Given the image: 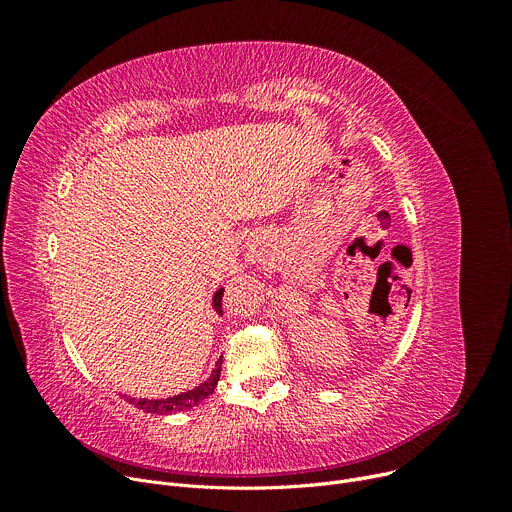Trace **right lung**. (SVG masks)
Returning a JSON list of instances; mask_svg holds the SVG:
<instances>
[{
	"label": "right lung",
	"mask_w": 512,
	"mask_h": 512,
	"mask_svg": "<svg viewBox=\"0 0 512 512\" xmlns=\"http://www.w3.org/2000/svg\"><path fill=\"white\" fill-rule=\"evenodd\" d=\"M222 294H224V290L220 288L218 292H215V297H213V307H215V311H218V313H222ZM220 371H222V359L215 363V369H213V373L209 375V378L201 386H197L193 390L182 392V394L172 396V398H161V400H147V398H139V400L137 398H126V400H130L134 407H139V409H143L147 413H155V415H168V413H178V411L193 409V407L199 405L201 400H205L215 390V386H218Z\"/></svg>",
	"instance_id": "obj_1"
}]
</instances>
